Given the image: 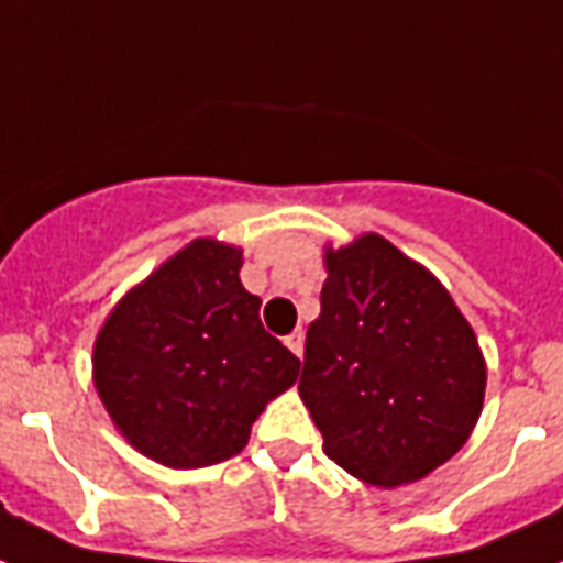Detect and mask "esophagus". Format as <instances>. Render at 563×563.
Returning a JSON list of instances; mask_svg holds the SVG:
<instances>
[{
    "mask_svg": "<svg viewBox=\"0 0 563 563\" xmlns=\"http://www.w3.org/2000/svg\"><path fill=\"white\" fill-rule=\"evenodd\" d=\"M286 346H289L291 353L300 358V355H303V332H300V329H295L291 335H286Z\"/></svg>",
    "mask_w": 563,
    "mask_h": 563,
    "instance_id": "1",
    "label": "esophagus"
}]
</instances>
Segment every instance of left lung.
<instances>
[{
	"instance_id": "1",
	"label": "left lung",
	"mask_w": 563,
	"mask_h": 563,
	"mask_svg": "<svg viewBox=\"0 0 563 563\" xmlns=\"http://www.w3.org/2000/svg\"><path fill=\"white\" fill-rule=\"evenodd\" d=\"M323 263L297 385L323 451L369 486L422 479L465 445L483 410L486 361L472 323L385 236L327 249Z\"/></svg>"
}]
</instances>
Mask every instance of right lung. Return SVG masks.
Here are the masks:
<instances>
[{
    "label": "right lung",
    "mask_w": 563,
    "mask_h": 563,
    "mask_svg": "<svg viewBox=\"0 0 563 563\" xmlns=\"http://www.w3.org/2000/svg\"><path fill=\"white\" fill-rule=\"evenodd\" d=\"M242 249L194 240L118 300L91 378L135 451L167 468L240 454L251 424L289 390L300 361L260 321L240 283Z\"/></svg>",
    "instance_id": "obj_1"
}]
</instances>
